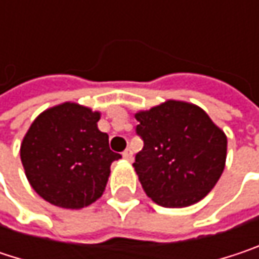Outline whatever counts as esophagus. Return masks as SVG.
<instances>
[{"mask_svg": "<svg viewBox=\"0 0 259 259\" xmlns=\"http://www.w3.org/2000/svg\"><path fill=\"white\" fill-rule=\"evenodd\" d=\"M123 157H124L126 160H130V162H132V159H133V153H132V150H130V148H127V150H124V151H123Z\"/></svg>", "mask_w": 259, "mask_h": 259, "instance_id": "1", "label": "esophagus"}]
</instances>
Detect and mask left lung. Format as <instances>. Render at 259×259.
<instances>
[{"mask_svg": "<svg viewBox=\"0 0 259 259\" xmlns=\"http://www.w3.org/2000/svg\"><path fill=\"white\" fill-rule=\"evenodd\" d=\"M144 148L135 171L159 205L181 208L201 201L221 179L227 136L196 105L168 100L136 115Z\"/></svg>", "mask_w": 259, "mask_h": 259, "instance_id": "8db88e82", "label": "left lung"}]
</instances>
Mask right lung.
Segmentation results:
<instances>
[{
	"label": "right lung",
	"mask_w": 259,
	"mask_h": 259,
	"mask_svg": "<svg viewBox=\"0 0 259 259\" xmlns=\"http://www.w3.org/2000/svg\"><path fill=\"white\" fill-rule=\"evenodd\" d=\"M99 112L66 102L41 112L21 144V160L31 187L48 202L82 208L99 199L111 163L121 154L100 132Z\"/></svg>",
	"instance_id": "right-lung-1"
}]
</instances>
